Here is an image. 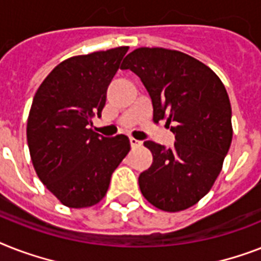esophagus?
I'll list each match as a JSON object with an SVG mask.
<instances>
[{
	"label": "esophagus",
	"instance_id": "1",
	"mask_svg": "<svg viewBox=\"0 0 261 261\" xmlns=\"http://www.w3.org/2000/svg\"><path fill=\"white\" fill-rule=\"evenodd\" d=\"M130 145H131V147H139L141 145H142V142H141V141H138V139L130 138Z\"/></svg>",
	"mask_w": 261,
	"mask_h": 261
}]
</instances>
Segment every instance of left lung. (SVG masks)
<instances>
[{"label":"left lung","mask_w":261,"mask_h":261,"mask_svg":"<svg viewBox=\"0 0 261 261\" xmlns=\"http://www.w3.org/2000/svg\"><path fill=\"white\" fill-rule=\"evenodd\" d=\"M120 69L145 85L153 120H165L174 134L172 147L146 141L153 163L139 174L141 192L160 210H186L211 190L233 137L231 107L219 77L181 51L141 47Z\"/></svg>","instance_id":"1"}]
</instances>
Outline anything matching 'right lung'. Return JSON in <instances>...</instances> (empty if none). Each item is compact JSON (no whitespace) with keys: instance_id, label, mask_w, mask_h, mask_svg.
<instances>
[{"instance_id":"obj_1","label":"right lung","mask_w":261,"mask_h":261,"mask_svg":"<svg viewBox=\"0 0 261 261\" xmlns=\"http://www.w3.org/2000/svg\"><path fill=\"white\" fill-rule=\"evenodd\" d=\"M128 47L63 61L36 90L27 123V142L40 181L62 204L93 206L130 151L126 135L107 138L89 126L101 116L107 89Z\"/></svg>"}]
</instances>
